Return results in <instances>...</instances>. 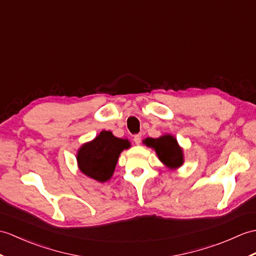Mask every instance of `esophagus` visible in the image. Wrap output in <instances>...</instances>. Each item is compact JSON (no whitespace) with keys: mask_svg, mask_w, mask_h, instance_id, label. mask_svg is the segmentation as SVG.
Here are the masks:
<instances>
[{"mask_svg":"<svg viewBox=\"0 0 256 256\" xmlns=\"http://www.w3.org/2000/svg\"><path fill=\"white\" fill-rule=\"evenodd\" d=\"M140 140H142V135L138 134V135L134 136V142H135L136 145H140Z\"/></svg>","mask_w":256,"mask_h":256,"instance_id":"obj_1","label":"esophagus"}]
</instances>
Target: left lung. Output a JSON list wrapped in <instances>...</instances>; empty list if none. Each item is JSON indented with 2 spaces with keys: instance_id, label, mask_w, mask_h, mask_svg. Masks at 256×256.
Masks as SVG:
<instances>
[{
  "instance_id": "8db88e82",
  "label": "left lung",
  "mask_w": 256,
  "mask_h": 256,
  "mask_svg": "<svg viewBox=\"0 0 256 256\" xmlns=\"http://www.w3.org/2000/svg\"><path fill=\"white\" fill-rule=\"evenodd\" d=\"M145 144L155 148L160 162L169 168H178L183 164L182 150L176 142V140L171 135H164L159 138H148L144 140Z\"/></svg>"
}]
</instances>
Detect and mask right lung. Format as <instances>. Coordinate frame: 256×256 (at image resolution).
<instances>
[{
  "label": "right lung",
  "instance_id": "add662e5",
  "mask_svg": "<svg viewBox=\"0 0 256 256\" xmlns=\"http://www.w3.org/2000/svg\"><path fill=\"white\" fill-rule=\"evenodd\" d=\"M128 147V140L118 138L109 130H102L92 142L80 147L77 155L80 169L99 182L108 181L121 152Z\"/></svg>",
  "mask_w": 256,
  "mask_h": 256
}]
</instances>
